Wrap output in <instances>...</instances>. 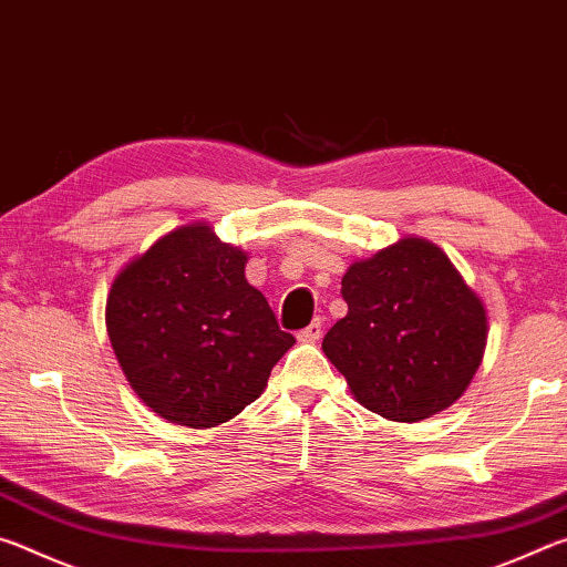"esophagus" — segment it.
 <instances>
[{
    "mask_svg": "<svg viewBox=\"0 0 567 567\" xmlns=\"http://www.w3.org/2000/svg\"><path fill=\"white\" fill-rule=\"evenodd\" d=\"M320 334H322V322L320 320H312L305 330L297 332V340H300L302 344H312V342L320 340Z\"/></svg>",
    "mask_w": 567,
    "mask_h": 567,
    "instance_id": "34e87169",
    "label": "esophagus"
}]
</instances>
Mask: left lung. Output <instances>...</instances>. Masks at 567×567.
Segmentation results:
<instances>
[{
	"instance_id": "1",
	"label": "left lung",
	"mask_w": 567,
	"mask_h": 567,
	"mask_svg": "<svg viewBox=\"0 0 567 567\" xmlns=\"http://www.w3.org/2000/svg\"><path fill=\"white\" fill-rule=\"evenodd\" d=\"M348 315L322 350L362 408L417 422L463 398L483 362L487 310L435 243L400 237L342 275Z\"/></svg>"
}]
</instances>
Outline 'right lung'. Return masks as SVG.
I'll use <instances>...</instances> for the list:
<instances>
[{
  "label": "right lung",
  "mask_w": 567,
  "mask_h": 567,
  "mask_svg": "<svg viewBox=\"0 0 567 567\" xmlns=\"http://www.w3.org/2000/svg\"><path fill=\"white\" fill-rule=\"evenodd\" d=\"M245 265V249L207 223H189L112 280L104 307L112 350L137 398L167 422L205 430L233 420L295 344Z\"/></svg>",
  "instance_id": "right-lung-1"
}]
</instances>
